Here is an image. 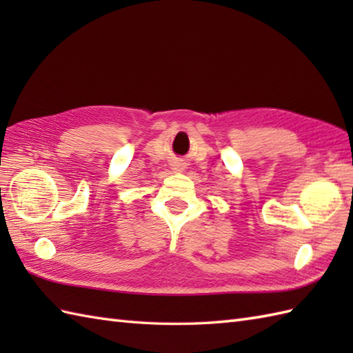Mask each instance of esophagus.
Wrapping results in <instances>:
<instances>
[{
  "instance_id": "esophagus-1",
  "label": "esophagus",
  "mask_w": 353,
  "mask_h": 353,
  "mask_svg": "<svg viewBox=\"0 0 353 353\" xmlns=\"http://www.w3.org/2000/svg\"><path fill=\"white\" fill-rule=\"evenodd\" d=\"M170 167L174 172H182L186 168V162H185V159H182V157H174V159L171 161Z\"/></svg>"
}]
</instances>
